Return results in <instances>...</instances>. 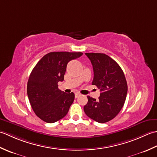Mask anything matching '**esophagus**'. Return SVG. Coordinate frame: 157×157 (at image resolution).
I'll return each instance as SVG.
<instances>
[{"label":"esophagus","mask_w":157,"mask_h":157,"mask_svg":"<svg viewBox=\"0 0 157 157\" xmlns=\"http://www.w3.org/2000/svg\"><path fill=\"white\" fill-rule=\"evenodd\" d=\"M81 94H79V93H75V98H78V97H79V96H80Z\"/></svg>","instance_id":"esophagus-1"}]
</instances>
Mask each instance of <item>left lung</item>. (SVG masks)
I'll use <instances>...</instances> for the list:
<instances>
[{
    "instance_id": "left-lung-1",
    "label": "left lung",
    "mask_w": 157,
    "mask_h": 157,
    "mask_svg": "<svg viewBox=\"0 0 157 157\" xmlns=\"http://www.w3.org/2000/svg\"><path fill=\"white\" fill-rule=\"evenodd\" d=\"M94 70L92 84L100 89L98 100L88 96L84 110L88 117L103 123L115 118L124 105L128 84L123 70L115 61L103 53H85Z\"/></svg>"
}]
</instances>
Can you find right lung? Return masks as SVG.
I'll use <instances>...</instances> for the list:
<instances>
[{
	"label": "right lung",
	"instance_id": "add662e5",
	"mask_svg": "<svg viewBox=\"0 0 157 157\" xmlns=\"http://www.w3.org/2000/svg\"><path fill=\"white\" fill-rule=\"evenodd\" d=\"M82 55L79 52H51L33 69L28 82V96L33 111L42 121L55 123L68 113L75 94L59 90L58 82L64 80L67 63Z\"/></svg>",
	"mask_w": 157,
	"mask_h": 157
}]
</instances>
